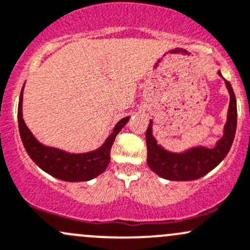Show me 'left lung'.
<instances>
[{
    "mask_svg": "<svg viewBox=\"0 0 250 250\" xmlns=\"http://www.w3.org/2000/svg\"><path fill=\"white\" fill-rule=\"evenodd\" d=\"M219 77L223 78L220 70ZM225 81L230 94V104L228 110L227 123L224 125L223 136L215 143L214 147L196 146L187 151L170 152L157 143L152 134V121H149L146 130L147 164L149 169L160 177L170 181H194L213 170L229 153L237 125V105L235 93L229 81Z\"/></svg>",
    "mask_w": 250,
    "mask_h": 250,
    "instance_id": "1",
    "label": "left lung"
}]
</instances>
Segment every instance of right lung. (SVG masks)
Instances as JSON below:
<instances>
[{"label":"right lung","instance_id":"obj_1","mask_svg":"<svg viewBox=\"0 0 250 250\" xmlns=\"http://www.w3.org/2000/svg\"><path fill=\"white\" fill-rule=\"evenodd\" d=\"M22 92L18 106V122L23 147L31 159L49 175L65 182H83L97 177L105 171L110 163V151L118 133L129 121V116L118 121L112 133L99 148L86 153H69L39 143L26 125L22 118Z\"/></svg>","mask_w":250,"mask_h":250}]
</instances>
